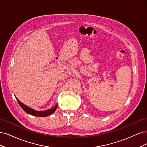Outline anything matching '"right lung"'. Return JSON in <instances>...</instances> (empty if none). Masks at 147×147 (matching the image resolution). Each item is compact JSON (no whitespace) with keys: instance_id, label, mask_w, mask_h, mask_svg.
<instances>
[{"instance_id":"1","label":"right lung","mask_w":147,"mask_h":147,"mask_svg":"<svg viewBox=\"0 0 147 147\" xmlns=\"http://www.w3.org/2000/svg\"><path fill=\"white\" fill-rule=\"evenodd\" d=\"M16 99H17L20 107L22 108V109L26 113H28V114H29V115H31L32 116H37V117H47V116H48L52 115L53 113H54V111L56 110L57 108V104H56L55 107L53 108H51V109H49V110H45V111H36V110L32 109V108H31L28 107H27L25 104H24L23 103H22L20 101H19L16 97Z\"/></svg>"}]
</instances>
